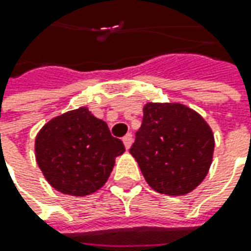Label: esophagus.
<instances>
[{"label":"esophagus","mask_w":251,"mask_h":251,"mask_svg":"<svg viewBox=\"0 0 251 251\" xmlns=\"http://www.w3.org/2000/svg\"><path fill=\"white\" fill-rule=\"evenodd\" d=\"M123 142H124V147L128 150V148L131 147V144H132V134H131V132L126 134V135H124V138H123Z\"/></svg>","instance_id":"obj_1"}]
</instances>
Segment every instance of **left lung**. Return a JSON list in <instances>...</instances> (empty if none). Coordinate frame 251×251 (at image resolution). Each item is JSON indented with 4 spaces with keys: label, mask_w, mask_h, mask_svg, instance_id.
<instances>
[{
    "label": "left lung",
    "mask_w": 251,
    "mask_h": 251,
    "mask_svg": "<svg viewBox=\"0 0 251 251\" xmlns=\"http://www.w3.org/2000/svg\"><path fill=\"white\" fill-rule=\"evenodd\" d=\"M214 134L197 111L180 103H147L130 153L155 191L183 196L205 178Z\"/></svg>",
    "instance_id": "obj_1"
}]
</instances>
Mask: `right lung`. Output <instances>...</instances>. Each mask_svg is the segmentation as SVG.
<instances>
[{"instance_id":"1","label":"right lung","mask_w":251,"mask_h":251,"mask_svg":"<svg viewBox=\"0 0 251 251\" xmlns=\"http://www.w3.org/2000/svg\"><path fill=\"white\" fill-rule=\"evenodd\" d=\"M124 151L107 124L86 107L51 119L34 142L36 160L46 180L57 191L75 197L99 190Z\"/></svg>"}]
</instances>
